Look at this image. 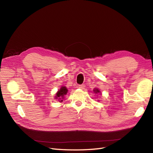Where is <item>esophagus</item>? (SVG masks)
Masks as SVG:
<instances>
[{
    "mask_svg": "<svg viewBox=\"0 0 153 153\" xmlns=\"http://www.w3.org/2000/svg\"><path fill=\"white\" fill-rule=\"evenodd\" d=\"M85 84H81V85H78V88H80L81 89H84L85 88Z\"/></svg>",
    "mask_w": 153,
    "mask_h": 153,
    "instance_id": "34e87169",
    "label": "esophagus"
}]
</instances>
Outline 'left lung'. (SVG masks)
I'll return each instance as SVG.
<instances>
[{
	"instance_id": "1",
	"label": "left lung",
	"mask_w": 153,
	"mask_h": 153,
	"mask_svg": "<svg viewBox=\"0 0 153 153\" xmlns=\"http://www.w3.org/2000/svg\"><path fill=\"white\" fill-rule=\"evenodd\" d=\"M94 92H95V93H98V92H100V91L98 89H95L94 90Z\"/></svg>"
}]
</instances>
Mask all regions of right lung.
<instances>
[{"label": "right lung", "instance_id": "right-lung-1", "mask_svg": "<svg viewBox=\"0 0 153 153\" xmlns=\"http://www.w3.org/2000/svg\"><path fill=\"white\" fill-rule=\"evenodd\" d=\"M68 92V89L66 87H61V89H59V91L57 92L56 94V98H58L61 100L60 101H62L64 96H65Z\"/></svg>", "mask_w": 153, "mask_h": 153}]
</instances>
